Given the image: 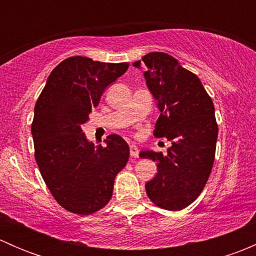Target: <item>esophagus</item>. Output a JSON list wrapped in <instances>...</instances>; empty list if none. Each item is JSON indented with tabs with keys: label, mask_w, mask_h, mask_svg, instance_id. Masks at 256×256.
Returning a JSON list of instances; mask_svg holds the SVG:
<instances>
[{
	"label": "esophagus",
	"mask_w": 256,
	"mask_h": 256,
	"mask_svg": "<svg viewBox=\"0 0 256 256\" xmlns=\"http://www.w3.org/2000/svg\"><path fill=\"white\" fill-rule=\"evenodd\" d=\"M130 154L132 157H135V158L138 157V148L136 144H130Z\"/></svg>",
	"instance_id": "obj_1"
}]
</instances>
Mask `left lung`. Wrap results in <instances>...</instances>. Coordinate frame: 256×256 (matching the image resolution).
Returning <instances> with one entry per match:
<instances>
[{
	"label": "left lung",
	"mask_w": 256,
	"mask_h": 256,
	"mask_svg": "<svg viewBox=\"0 0 256 256\" xmlns=\"http://www.w3.org/2000/svg\"><path fill=\"white\" fill-rule=\"evenodd\" d=\"M142 62L146 84L161 112L154 135L172 144L166 156L140 154L157 162V174L144 186L146 193L157 207L180 210L197 200L213 168L218 138L214 105L200 78L172 56L152 52ZM134 66H140V62Z\"/></svg>",
	"instance_id": "8db88e82"
}]
</instances>
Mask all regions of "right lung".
<instances>
[{
  "label": "right lung",
  "mask_w": 256,
  "mask_h": 256,
  "mask_svg": "<svg viewBox=\"0 0 256 256\" xmlns=\"http://www.w3.org/2000/svg\"><path fill=\"white\" fill-rule=\"evenodd\" d=\"M128 68V63L70 56L52 70L36 102V162L54 200L74 214L89 216L104 208L116 174L128 161L130 148L122 138L109 135L106 146L94 147L82 130L105 88Z\"/></svg>",
  "instance_id": "obj_1"
}]
</instances>
